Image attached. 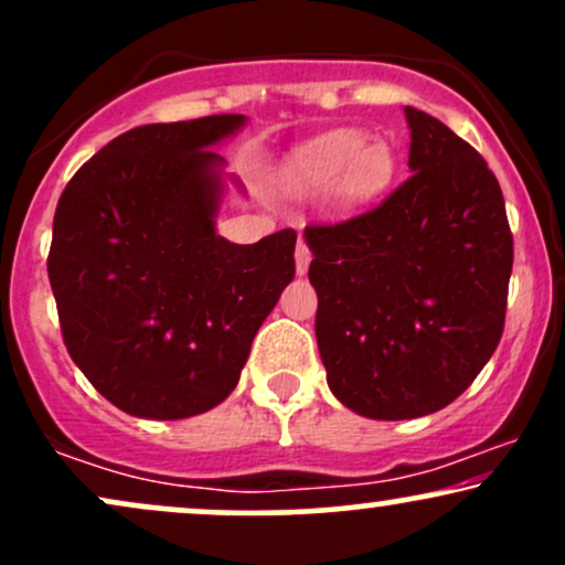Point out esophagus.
<instances>
[{"label": "esophagus", "instance_id": "34e87169", "mask_svg": "<svg viewBox=\"0 0 565 565\" xmlns=\"http://www.w3.org/2000/svg\"><path fill=\"white\" fill-rule=\"evenodd\" d=\"M313 260V255H310V246L302 242H297V252H295V263H297V274H308V265Z\"/></svg>", "mask_w": 565, "mask_h": 565}]
</instances>
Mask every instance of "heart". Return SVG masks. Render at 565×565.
I'll return each mask as SVG.
<instances>
[{"label": "heart", "mask_w": 565, "mask_h": 565, "mask_svg": "<svg viewBox=\"0 0 565 565\" xmlns=\"http://www.w3.org/2000/svg\"><path fill=\"white\" fill-rule=\"evenodd\" d=\"M393 172L395 159L385 142H366L361 132L337 129L289 159L287 180L300 193L334 191L348 204H359L377 196Z\"/></svg>", "instance_id": "b5f03b06"}]
</instances>
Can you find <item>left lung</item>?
<instances>
[{
	"label": "left lung",
	"instance_id": "obj_1",
	"mask_svg": "<svg viewBox=\"0 0 565 565\" xmlns=\"http://www.w3.org/2000/svg\"><path fill=\"white\" fill-rule=\"evenodd\" d=\"M412 174L374 210L310 223L329 391L369 419L449 406L499 345L512 274L502 188L436 116L404 108Z\"/></svg>",
	"mask_w": 565,
	"mask_h": 565
}]
</instances>
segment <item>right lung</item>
I'll return each instance as SVG.
<instances>
[{"label":"right lung","mask_w":565,"mask_h":565,"mask_svg":"<svg viewBox=\"0 0 565 565\" xmlns=\"http://www.w3.org/2000/svg\"><path fill=\"white\" fill-rule=\"evenodd\" d=\"M244 125L217 114L129 129L68 180L47 274L63 342L121 412L185 419L236 387L252 340L295 278L297 233L217 236L212 146Z\"/></svg>","instance_id":"add662e5"}]
</instances>
